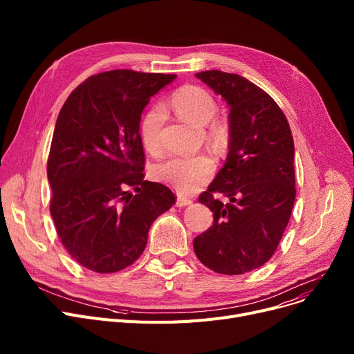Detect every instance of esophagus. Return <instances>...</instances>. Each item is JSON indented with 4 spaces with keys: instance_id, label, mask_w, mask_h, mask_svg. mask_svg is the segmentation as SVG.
Listing matches in <instances>:
<instances>
[{
    "instance_id": "esophagus-1",
    "label": "esophagus",
    "mask_w": 354,
    "mask_h": 354,
    "mask_svg": "<svg viewBox=\"0 0 354 354\" xmlns=\"http://www.w3.org/2000/svg\"><path fill=\"white\" fill-rule=\"evenodd\" d=\"M192 203V199H189V198H185V196H178L176 198V207H187V205H191Z\"/></svg>"
}]
</instances>
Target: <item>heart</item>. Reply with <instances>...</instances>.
Returning <instances> with one entry per match:
<instances>
[{
  "label": "heart",
  "mask_w": 354,
  "mask_h": 354,
  "mask_svg": "<svg viewBox=\"0 0 354 354\" xmlns=\"http://www.w3.org/2000/svg\"><path fill=\"white\" fill-rule=\"evenodd\" d=\"M178 113L198 124L208 123L216 111V103L209 93L198 86L180 87L172 97ZM165 122V107L152 106L145 111L139 123V135L149 153L160 152V130ZM215 172V162L208 155L174 156L153 167V178L169 185L179 194L191 195L208 183Z\"/></svg>",
  "instance_id": "1"
}]
</instances>
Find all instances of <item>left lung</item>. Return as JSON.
I'll return each mask as SVG.
<instances>
[{
    "label": "left lung",
    "mask_w": 354,
    "mask_h": 354,
    "mask_svg": "<svg viewBox=\"0 0 354 354\" xmlns=\"http://www.w3.org/2000/svg\"><path fill=\"white\" fill-rule=\"evenodd\" d=\"M196 77L230 107V151L199 202L214 225L194 239L199 261L215 272L238 275L264 266L275 252L295 199L291 129L274 99L238 74L208 70ZM214 193L229 198L221 203Z\"/></svg>",
    "instance_id": "left-lung-1"
}]
</instances>
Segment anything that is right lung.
<instances>
[{"label":"right lung","mask_w":354,"mask_h":354,"mask_svg":"<svg viewBox=\"0 0 354 354\" xmlns=\"http://www.w3.org/2000/svg\"><path fill=\"white\" fill-rule=\"evenodd\" d=\"M175 74L110 70L71 91L55 122L47 178L50 212L62 244L100 274L132 266L174 192L145 180L139 123L151 97ZM127 187H133L136 195Z\"/></svg>","instance_id":"add662e5"}]
</instances>
